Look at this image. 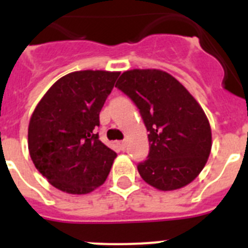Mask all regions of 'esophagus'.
I'll return each mask as SVG.
<instances>
[{
	"instance_id": "34e87169",
	"label": "esophagus",
	"mask_w": 248,
	"mask_h": 248,
	"mask_svg": "<svg viewBox=\"0 0 248 248\" xmlns=\"http://www.w3.org/2000/svg\"><path fill=\"white\" fill-rule=\"evenodd\" d=\"M119 145H120V148H122V149L124 150V149H125V148H126V141H125V140L119 141Z\"/></svg>"
}]
</instances>
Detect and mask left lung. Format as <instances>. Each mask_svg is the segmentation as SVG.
<instances>
[{
	"instance_id": "8db88e82",
	"label": "left lung",
	"mask_w": 248,
	"mask_h": 248,
	"mask_svg": "<svg viewBox=\"0 0 248 248\" xmlns=\"http://www.w3.org/2000/svg\"><path fill=\"white\" fill-rule=\"evenodd\" d=\"M115 88L134 101L149 132L148 159L138 164L141 178L159 190L194 181L212 148L211 125L198 101L163 70L124 71Z\"/></svg>"
}]
</instances>
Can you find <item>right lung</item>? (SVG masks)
<instances>
[{"label": "right lung", "instance_id": "add662e5", "mask_svg": "<svg viewBox=\"0 0 248 248\" xmlns=\"http://www.w3.org/2000/svg\"><path fill=\"white\" fill-rule=\"evenodd\" d=\"M119 71L82 70L48 89L29 124V152L55 188L86 194L107 181L116 153L99 140V114Z\"/></svg>", "mask_w": 248, "mask_h": 248}]
</instances>
